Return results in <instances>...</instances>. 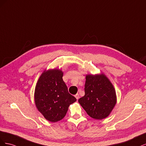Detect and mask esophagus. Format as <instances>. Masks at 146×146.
Instances as JSON below:
<instances>
[{
    "label": "esophagus",
    "mask_w": 146,
    "mask_h": 146,
    "mask_svg": "<svg viewBox=\"0 0 146 146\" xmlns=\"http://www.w3.org/2000/svg\"><path fill=\"white\" fill-rule=\"evenodd\" d=\"M75 97H76V98L77 99V100H78L79 99V98H80V97H79V94H77L75 95Z\"/></svg>",
    "instance_id": "obj_1"
}]
</instances>
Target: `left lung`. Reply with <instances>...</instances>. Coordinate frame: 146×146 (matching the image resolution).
Listing matches in <instances>:
<instances>
[{"label":"left lung","mask_w":146,"mask_h":146,"mask_svg":"<svg viewBox=\"0 0 146 146\" xmlns=\"http://www.w3.org/2000/svg\"><path fill=\"white\" fill-rule=\"evenodd\" d=\"M78 102L91 117L101 120L108 117L117 102L115 89L104 73L86 75L85 96Z\"/></svg>","instance_id":"obj_1"}]
</instances>
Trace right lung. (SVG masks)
<instances>
[{
  "label": "right lung",
  "mask_w": 146,
  "mask_h": 146,
  "mask_svg": "<svg viewBox=\"0 0 146 146\" xmlns=\"http://www.w3.org/2000/svg\"><path fill=\"white\" fill-rule=\"evenodd\" d=\"M60 69L44 70L35 87V105L46 120L56 122L63 119L70 104L77 100L68 92Z\"/></svg>",
  "instance_id": "obj_1"
}]
</instances>
